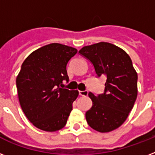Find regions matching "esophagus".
<instances>
[{
    "instance_id": "esophagus-1",
    "label": "esophagus",
    "mask_w": 155,
    "mask_h": 155,
    "mask_svg": "<svg viewBox=\"0 0 155 155\" xmlns=\"http://www.w3.org/2000/svg\"><path fill=\"white\" fill-rule=\"evenodd\" d=\"M79 93H80V96H82V97H86L87 95V93H88V92H87V91H80Z\"/></svg>"
}]
</instances>
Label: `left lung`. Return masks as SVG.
I'll list each match as a JSON object with an SVG mask.
<instances>
[{"label":"left lung","instance_id":"8db88e82","mask_svg":"<svg viewBox=\"0 0 155 155\" xmlns=\"http://www.w3.org/2000/svg\"><path fill=\"white\" fill-rule=\"evenodd\" d=\"M79 53L93 64L98 76L105 75L104 92H89L92 108L85 113L87 124L101 133L117 129L127 119L137 96V74L126 52L109 42L86 46Z\"/></svg>","mask_w":155,"mask_h":155}]
</instances>
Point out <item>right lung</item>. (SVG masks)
I'll use <instances>...</instances> for the list:
<instances>
[{
	"label": "right lung",
	"mask_w": 155,
	"mask_h": 155,
	"mask_svg": "<svg viewBox=\"0 0 155 155\" xmlns=\"http://www.w3.org/2000/svg\"><path fill=\"white\" fill-rule=\"evenodd\" d=\"M77 53L74 47L51 43L33 51L16 79L23 113L38 129L54 132L65 126L78 90L61 88L69 80L67 64Z\"/></svg>",
	"instance_id": "1"
}]
</instances>
